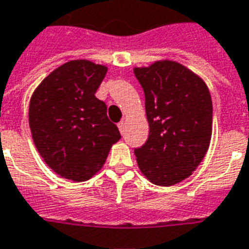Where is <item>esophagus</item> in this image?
<instances>
[{"instance_id":"obj_1","label":"esophagus","mask_w":249,"mask_h":249,"mask_svg":"<svg viewBox=\"0 0 249 249\" xmlns=\"http://www.w3.org/2000/svg\"><path fill=\"white\" fill-rule=\"evenodd\" d=\"M124 128H125V123L124 121H120L119 123V129L121 133H124Z\"/></svg>"}]
</instances>
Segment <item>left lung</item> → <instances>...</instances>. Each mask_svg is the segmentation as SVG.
Returning <instances> with one entry per match:
<instances>
[{
    "instance_id": "8db88e82",
    "label": "left lung",
    "mask_w": 249,
    "mask_h": 249,
    "mask_svg": "<svg viewBox=\"0 0 249 249\" xmlns=\"http://www.w3.org/2000/svg\"><path fill=\"white\" fill-rule=\"evenodd\" d=\"M145 93L149 137L134 149L141 173L158 186L193 174L209 149L213 101L206 83L185 66L158 60L134 68Z\"/></svg>"
}]
</instances>
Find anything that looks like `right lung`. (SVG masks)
<instances>
[{
	"label": "right lung",
	"instance_id": "add662e5",
	"mask_svg": "<svg viewBox=\"0 0 249 249\" xmlns=\"http://www.w3.org/2000/svg\"><path fill=\"white\" fill-rule=\"evenodd\" d=\"M108 68L70 60L42 80L29 107L31 136L43 161L63 178L83 182L100 170L121 139L95 93Z\"/></svg>",
	"mask_w": 249,
	"mask_h": 249
}]
</instances>
